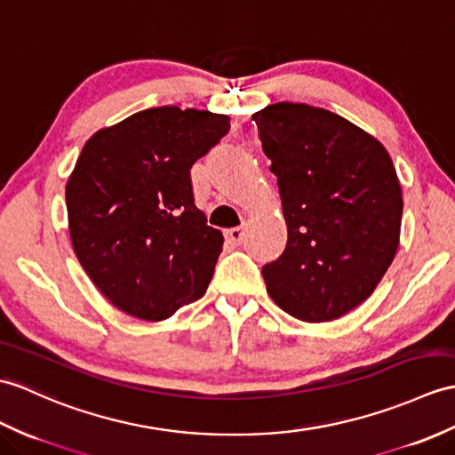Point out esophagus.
<instances>
[{"label": "esophagus", "instance_id": "1", "mask_svg": "<svg viewBox=\"0 0 455 455\" xmlns=\"http://www.w3.org/2000/svg\"><path fill=\"white\" fill-rule=\"evenodd\" d=\"M244 238H246V228L244 227L225 230V240L228 242L230 246H240L242 240H244Z\"/></svg>", "mask_w": 455, "mask_h": 455}]
</instances>
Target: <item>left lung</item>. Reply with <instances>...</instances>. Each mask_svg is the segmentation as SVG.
<instances>
[{
	"label": "left lung",
	"mask_w": 455,
	"mask_h": 455,
	"mask_svg": "<svg viewBox=\"0 0 455 455\" xmlns=\"http://www.w3.org/2000/svg\"><path fill=\"white\" fill-rule=\"evenodd\" d=\"M277 176L287 248L263 266L292 318L322 323L361 306L392 266L403 194L386 147L343 116L277 102L251 116Z\"/></svg>",
	"instance_id": "left-lung-1"
}]
</instances>
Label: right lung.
<instances>
[{"label":"right lung","mask_w":455,"mask_h":455,"mask_svg":"<svg viewBox=\"0 0 455 455\" xmlns=\"http://www.w3.org/2000/svg\"><path fill=\"white\" fill-rule=\"evenodd\" d=\"M228 130L227 114L161 107L83 145L66 184L71 246L118 310L163 322L205 294L225 238L196 207L189 168Z\"/></svg>","instance_id":"1"}]
</instances>
